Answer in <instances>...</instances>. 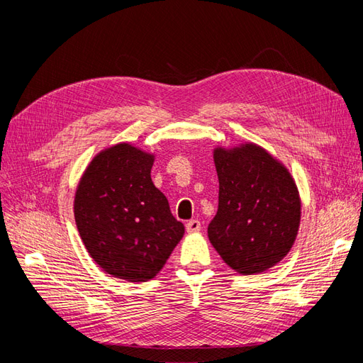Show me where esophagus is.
Returning <instances> with one entry per match:
<instances>
[{"label": "esophagus", "instance_id": "esophagus-1", "mask_svg": "<svg viewBox=\"0 0 363 363\" xmlns=\"http://www.w3.org/2000/svg\"><path fill=\"white\" fill-rule=\"evenodd\" d=\"M201 230V223L196 219H191L189 223H186V232L188 233H199Z\"/></svg>", "mask_w": 363, "mask_h": 363}]
</instances>
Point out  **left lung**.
Instances as JSON below:
<instances>
[{"label":"left lung","instance_id":"obj_1","mask_svg":"<svg viewBox=\"0 0 363 363\" xmlns=\"http://www.w3.org/2000/svg\"><path fill=\"white\" fill-rule=\"evenodd\" d=\"M218 212L208 240L242 276L262 274L291 251L301 219V199L289 169L252 142L216 147Z\"/></svg>","mask_w":363,"mask_h":363}]
</instances>
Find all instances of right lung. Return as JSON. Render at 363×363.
<instances>
[{
  "mask_svg": "<svg viewBox=\"0 0 363 363\" xmlns=\"http://www.w3.org/2000/svg\"><path fill=\"white\" fill-rule=\"evenodd\" d=\"M156 156L128 142L87 164L74 196V218L89 256L103 271L131 283L155 279L184 235L151 180Z\"/></svg>",
  "mask_w": 363,
  "mask_h": 363,
  "instance_id": "right-lung-1",
  "label": "right lung"
}]
</instances>
